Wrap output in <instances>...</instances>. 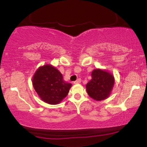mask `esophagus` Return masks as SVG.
Masks as SVG:
<instances>
[{
    "label": "esophagus",
    "instance_id": "1",
    "mask_svg": "<svg viewBox=\"0 0 147 147\" xmlns=\"http://www.w3.org/2000/svg\"><path fill=\"white\" fill-rule=\"evenodd\" d=\"M81 83V79H78L77 80H76L75 82H74V84H78Z\"/></svg>",
    "mask_w": 147,
    "mask_h": 147
}]
</instances>
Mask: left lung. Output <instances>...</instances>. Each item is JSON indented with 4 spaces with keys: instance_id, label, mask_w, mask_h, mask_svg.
Wrapping results in <instances>:
<instances>
[{
    "instance_id": "left-lung-1",
    "label": "left lung",
    "mask_w": 147,
    "mask_h": 147,
    "mask_svg": "<svg viewBox=\"0 0 147 147\" xmlns=\"http://www.w3.org/2000/svg\"><path fill=\"white\" fill-rule=\"evenodd\" d=\"M92 79L86 84L87 93L95 101H102L111 95L115 84V77L107 70L97 68L92 70Z\"/></svg>"
}]
</instances>
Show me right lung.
Listing matches in <instances>:
<instances>
[{"label":"right lung","mask_w":147,"mask_h":147,"mask_svg":"<svg viewBox=\"0 0 147 147\" xmlns=\"http://www.w3.org/2000/svg\"><path fill=\"white\" fill-rule=\"evenodd\" d=\"M32 85L41 100L52 105L59 104L68 95L72 86L51 64H45L37 69L33 75Z\"/></svg>","instance_id":"right-lung-1"}]
</instances>
